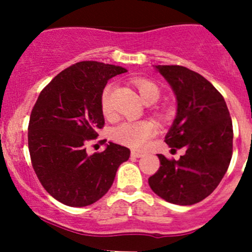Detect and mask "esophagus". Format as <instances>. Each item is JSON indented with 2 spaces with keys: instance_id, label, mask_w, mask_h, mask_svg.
I'll return each mask as SVG.
<instances>
[{
  "instance_id": "esophagus-1",
  "label": "esophagus",
  "mask_w": 252,
  "mask_h": 252,
  "mask_svg": "<svg viewBox=\"0 0 252 252\" xmlns=\"http://www.w3.org/2000/svg\"><path fill=\"white\" fill-rule=\"evenodd\" d=\"M130 156L133 157V158H139V157L144 156V154H142V152H139V151H135V150H133V151L130 152Z\"/></svg>"
}]
</instances>
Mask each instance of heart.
<instances>
[{"instance_id": "obj_1", "label": "heart", "mask_w": 252, "mask_h": 252, "mask_svg": "<svg viewBox=\"0 0 252 252\" xmlns=\"http://www.w3.org/2000/svg\"><path fill=\"white\" fill-rule=\"evenodd\" d=\"M131 83L138 90L141 100L147 105L155 103L161 96V90L158 85L152 80L146 78H133ZM111 91L112 85L105 86L101 94V110L105 116H110L112 113L111 106ZM161 118L167 119L171 117L172 111L169 108H161L157 112ZM156 134V126L150 121H136V122H124L119 124L112 131V136L117 142L131 149H142L151 140L152 136Z\"/></svg>"}]
</instances>
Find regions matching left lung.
Returning a JSON list of instances; mask_svg holds the SVG:
<instances>
[{"label":"left lung","mask_w":252,"mask_h":252,"mask_svg":"<svg viewBox=\"0 0 252 252\" xmlns=\"http://www.w3.org/2000/svg\"><path fill=\"white\" fill-rule=\"evenodd\" d=\"M177 96V117L164 141L184 149L179 159L158 155L149 178L155 194L175 205L202 201L218 187L233 155V124L220 91L199 73L182 65H156Z\"/></svg>","instance_id":"obj_1"}]
</instances>
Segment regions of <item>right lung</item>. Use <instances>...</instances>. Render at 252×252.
Masks as SVG:
<instances>
[{"mask_svg":"<svg viewBox=\"0 0 252 252\" xmlns=\"http://www.w3.org/2000/svg\"><path fill=\"white\" fill-rule=\"evenodd\" d=\"M113 64L83 61L56 75L42 89L30 114L28 146L32 168L57 201L84 207L100 200L113 184L130 150L110 142L86 154V142L105 126L101 94L112 77L126 73Z\"/></svg>","mask_w":252,"mask_h":252,"instance_id":"right-lung-1","label":"right lung"}]
</instances>
